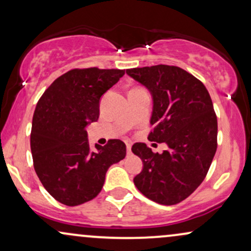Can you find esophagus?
Returning <instances> with one entry per match:
<instances>
[{"mask_svg": "<svg viewBox=\"0 0 251 251\" xmlns=\"http://www.w3.org/2000/svg\"><path fill=\"white\" fill-rule=\"evenodd\" d=\"M131 147H132V144L131 143H126V149H127V154L131 153Z\"/></svg>", "mask_w": 251, "mask_h": 251, "instance_id": "esophagus-1", "label": "esophagus"}]
</instances>
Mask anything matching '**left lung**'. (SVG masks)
<instances>
[{
  "label": "left lung",
  "instance_id": "8db88e82",
  "mask_svg": "<svg viewBox=\"0 0 251 251\" xmlns=\"http://www.w3.org/2000/svg\"><path fill=\"white\" fill-rule=\"evenodd\" d=\"M126 74L153 96L149 140L168 146L162 154L143 143L132 146L144 162L134 185L156 203L176 204L201 185L215 155L217 118L212 98L201 80L179 66H145Z\"/></svg>",
  "mask_w": 251,
  "mask_h": 251
}]
</instances>
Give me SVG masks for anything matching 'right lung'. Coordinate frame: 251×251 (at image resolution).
<instances>
[{
	"label": "right lung",
	"instance_id": "obj_1",
	"mask_svg": "<svg viewBox=\"0 0 251 251\" xmlns=\"http://www.w3.org/2000/svg\"><path fill=\"white\" fill-rule=\"evenodd\" d=\"M125 75L119 69H72L53 80L36 105L30 147L36 174L65 206L95 199L111 165L126 156V145L110 139L90 149L86 126L99 118L100 97Z\"/></svg>",
	"mask_w": 251,
	"mask_h": 251
}]
</instances>
